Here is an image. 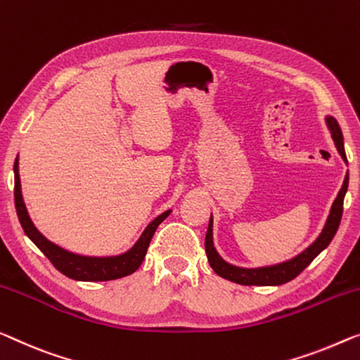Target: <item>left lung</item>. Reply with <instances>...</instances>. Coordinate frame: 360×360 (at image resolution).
I'll return each mask as SVG.
<instances>
[{"mask_svg": "<svg viewBox=\"0 0 360 360\" xmlns=\"http://www.w3.org/2000/svg\"><path fill=\"white\" fill-rule=\"evenodd\" d=\"M325 120H327L328 130L331 131V138H333L336 149H338V153L341 154L342 161L347 164L346 153H345V141H342V134L338 122H336V119L331 117V115H327ZM347 185H349V172L346 174L338 196H336L333 204H331L328 219L327 222H325L322 233L317 236V240H315L311 246L306 248L302 252L297 254V256L290 259V261H285L275 265H267V267L246 269V267H238V265L224 261V259L220 257V254L217 252V250L214 248V238H212L214 220L211 214V220H209L206 241H204V245H206L207 261L214 269V272L225 280L235 281V283L257 285V286H278V285L288 283V281H291L292 278H296V276L300 275L302 270L306 269L307 265L311 264L314 259L330 245V241L333 240V236L336 235V230H338L340 222H341L342 202H345Z\"/></svg>", "mask_w": 360, "mask_h": 360, "instance_id": "obj_1", "label": "left lung"}]
</instances>
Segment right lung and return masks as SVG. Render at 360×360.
I'll list each match as a JSON object with an SVG mask.
<instances>
[{
	"mask_svg": "<svg viewBox=\"0 0 360 360\" xmlns=\"http://www.w3.org/2000/svg\"><path fill=\"white\" fill-rule=\"evenodd\" d=\"M14 201H15V211H18L19 222L24 229L25 235L30 238L38 250H40L45 256L51 261V264L56 267L60 274L69 276L72 280L77 281H108V280H117L134 274L135 270L140 267L143 259L146 256L148 246L151 243V238L154 231L159 226V224L169 217L172 211H165L161 215L149 224L145 230H143L141 236L129 251H125L119 256H108V257H95V256H80V254L70 252L64 248L54 245L43 236L37 226L33 225L29 212H27L24 198H22L20 190V176H19V158H15L14 162Z\"/></svg>",
	"mask_w": 360,
	"mask_h": 360,
	"instance_id": "add662e5",
	"label": "right lung"
}]
</instances>
